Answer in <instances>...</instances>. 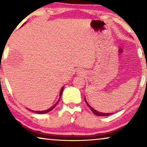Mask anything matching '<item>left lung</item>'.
I'll return each mask as SVG.
<instances>
[{"instance_id": "8db88e82", "label": "left lung", "mask_w": 147, "mask_h": 147, "mask_svg": "<svg viewBox=\"0 0 147 147\" xmlns=\"http://www.w3.org/2000/svg\"><path fill=\"white\" fill-rule=\"evenodd\" d=\"M85 102H86V103L87 105L88 106L89 109H90L91 111H92V112L94 114L96 115H98V116H108V115H111V113H100V112H98V111H97L96 110H95V109H92V108L91 107V106H90V105H89L88 104L87 102H86V99H85Z\"/></svg>"}]
</instances>
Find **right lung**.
Wrapping results in <instances>:
<instances>
[{"mask_svg":"<svg viewBox=\"0 0 147 147\" xmlns=\"http://www.w3.org/2000/svg\"><path fill=\"white\" fill-rule=\"evenodd\" d=\"M63 88H61V91H60V97H61V94H62V92H63ZM59 100H60V99H59L58 100V102H57L56 104H55V105H54L53 106H52V107L51 108V109H48V110H46V111H34V112H35V113H48V112H50V111H51L52 109H54V108L55 107V106H56L57 105V104H58L59 103Z\"/></svg>","mask_w":147,"mask_h":147,"instance_id":"add662e5","label":"right lung"}]
</instances>
